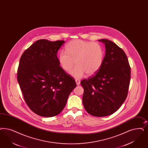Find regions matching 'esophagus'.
I'll list each match as a JSON object with an SVG mask.
<instances>
[{
	"label": "esophagus",
	"instance_id": "obj_1",
	"mask_svg": "<svg viewBox=\"0 0 148 148\" xmlns=\"http://www.w3.org/2000/svg\"><path fill=\"white\" fill-rule=\"evenodd\" d=\"M75 82H76V83H77V85H79L80 84V82L79 80L76 79V80H75Z\"/></svg>",
	"mask_w": 148,
	"mask_h": 148
}]
</instances>
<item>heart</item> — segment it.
Wrapping results in <instances>:
<instances>
[{
    "label": "heart",
    "instance_id": "b5f03b06",
    "mask_svg": "<svg viewBox=\"0 0 148 148\" xmlns=\"http://www.w3.org/2000/svg\"><path fill=\"white\" fill-rule=\"evenodd\" d=\"M66 50H62L58 56L59 62L62 69L69 71L76 63L70 74L77 79L92 76L96 74L102 66L104 52L102 47L91 41L74 40L66 45Z\"/></svg>",
    "mask_w": 148,
    "mask_h": 148
}]
</instances>
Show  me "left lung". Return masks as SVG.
Here are the masks:
<instances>
[{"mask_svg": "<svg viewBox=\"0 0 148 148\" xmlns=\"http://www.w3.org/2000/svg\"><path fill=\"white\" fill-rule=\"evenodd\" d=\"M99 41L106 47L102 66L95 75L83 79L80 84L84 90L82 103L87 112L103 117L116 112L126 99L131 68L122 49L108 39Z\"/></svg>", "mask_w": 148, "mask_h": 148, "instance_id": "obj_1", "label": "left lung"}]
</instances>
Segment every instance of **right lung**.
I'll return each mask as SVG.
<instances>
[{"label":"right lung","mask_w":148,"mask_h":148,"mask_svg":"<svg viewBox=\"0 0 148 148\" xmlns=\"http://www.w3.org/2000/svg\"><path fill=\"white\" fill-rule=\"evenodd\" d=\"M64 40L36 41L21 57L17 81L26 104L44 117L59 114L77 86L74 79L60 66L57 51Z\"/></svg>","instance_id":"obj_1"}]
</instances>
